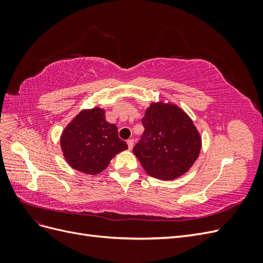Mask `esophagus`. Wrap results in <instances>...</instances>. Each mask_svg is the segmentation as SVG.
<instances>
[{
    "label": "esophagus",
    "instance_id": "obj_1",
    "mask_svg": "<svg viewBox=\"0 0 263 263\" xmlns=\"http://www.w3.org/2000/svg\"><path fill=\"white\" fill-rule=\"evenodd\" d=\"M127 145H128L129 149H132L134 147V139H128V140H127Z\"/></svg>",
    "mask_w": 263,
    "mask_h": 263
}]
</instances>
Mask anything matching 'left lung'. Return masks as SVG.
Wrapping results in <instances>:
<instances>
[{
  "mask_svg": "<svg viewBox=\"0 0 263 263\" xmlns=\"http://www.w3.org/2000/svg\"><path fill=\"white\" fill-rule=\"evenodd\" d=\"M144 133L134 154L149 176L173 180L184 174L201 150V137L191 118L172 104L154 103L141 119Z\"/></svg>",
  "mask_w": 263,
  "mask_h": 263,
  "instance_id": "1",
  "label": "left lung"
}]
</instances>
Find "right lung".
Masks as SVG:
<instances>
[{"mask_svg":"<svg viewBox=\"0 0 263 263\" xmlns=\"http://www.w3.org/2000/svg\"><path fill=\"white\" fill-rule=\"evenodd\" d=\"M60 142L67 162L87 174L100 173L116 154L128 148L118 137L116 125L106 122L105 112L99 107L79 114L62 133Z\"/></svg>","mask_w":263,"mask_h":263,"instance_id":"add662e5","label":"right lung"}]
</instances>
